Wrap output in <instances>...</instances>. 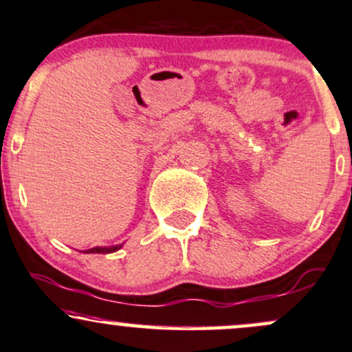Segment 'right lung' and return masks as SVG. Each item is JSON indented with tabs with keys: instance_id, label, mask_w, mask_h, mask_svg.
<instances>
[{
	"instance_id": "add662e5",
	"label": "right lung",
	"mask_w": 352,
	"mask_h": 352,
	"mask_svg": "<svg viewBox=\"0 0 352 352\" xmlns=\"http://www.w3.org/2000/svg\"><path fill=\"white\" fill-rule=\"evenodd\" d=\"M123 245H111V247H94V249L85 250V254H111L122 249Z\"/></svg>"
}]
</instances>
